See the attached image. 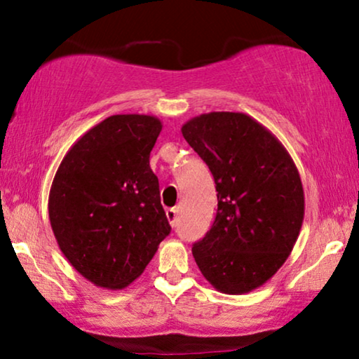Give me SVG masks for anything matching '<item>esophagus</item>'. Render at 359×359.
<instances>
[{
  "instance_id": "obj_1",
  "label": "esophagus",
  "mask_w": 359,
  "mask_h": 359,
  "mask_svg": "<svg viewBox=\"0 0 359 359\" xmlns=\"http://www.w3.org/2000/svg\"><path fill=\"white\" fill-rule=\"evenodd\" d=\"M166 217H168L170 224L173 225V227H175V224H176V217H178V210H176L175 208L166 209Z\"/></svg>"
}]
</instances>
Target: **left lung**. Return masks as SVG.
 <instances>
[{
	"label": "left lung",
	"mask_w": 359,
	"mask_h": 359,
	"mask_svg": "<svg viewBox=\"0 0 359 359\" xmlns=\"http://www.w3.org/2000/svg\"><path fill=\"white\" fill-rule=\"evenodd\" d=\"M215 181L217 215L193 257L224 294L271 279L292 252L304 220L301 175L284 145L243 112H208L181 127Z\"/></svg>",
	"instance_id": "obj_1"
}]
</instances>
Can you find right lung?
<instances>
[{"label":"right lung","instance_id":"1","mask_svg":"<svg viewBox=\"0 0 359 359\" xmlns=\"http://www.w3.org/2000/svg\"><path fill=\"white\" fill-rule=\"evenodd\" d=\"M161 121L116 114L91 127L63 156L48 194L58 247L83 278L124 289L170 233L150 151Z\"/></svg>","mask_w":359,"mask_h":359}]
</instances>
